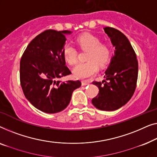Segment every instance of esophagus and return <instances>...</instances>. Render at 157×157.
Segmentation results:
<instances>
[{
  "label": "esophagus",
  "mask_w": 157,
  "mask_h": 157,
  "mask_svg": "<svg viewBox=\"0 0 157 157\" xmlns=\"http://www.w3.org/2000/svg\"><path fill=\"white\" fill-rule=\"evenodd\" d=\"M89 85V82H86V81L82 82V86H85V85Z\"/></svg>",
  "instance_id": "obj_1"
}]
</instances>
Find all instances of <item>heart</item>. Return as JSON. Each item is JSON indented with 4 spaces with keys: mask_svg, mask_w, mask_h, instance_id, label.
I'll return each instance as SVG.
<instances>
[{
    "mask_svg": "<svg viewBox=\"0 0 157 157\" xmlns=\"http://www.w3.org/2000/svg\"><path fill=\"white\" fill-rule=\"evenodd\" d=\"M79 48L88 50L87 62L78 64L73 70L74 75L79 79H87L94 75L98 70V65L104 67L111 58L112 50L107 43H101V39L96 35L85 33L77 39ZM63 55L66 62L70 65L78 63V51L70 44H66L63 48Z\"/></svg>",
    "mask_w": 157,
    "mask_h": 157,
    "instance_id": "1",
    "label": "heart"
}]
</instances>
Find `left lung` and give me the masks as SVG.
Returning a JSON list of instances; mask_svg holds the SVG:
<instances>
[{
    "label": "left lung",
    "mask_w": 157,
    "mask_h": 157,
    "mask_svg": "<svg viewBox=\"0 0 157 157\" xmlns=\"http://www.w3.org/2000/svg\"><path fill=\"white\" fill-rule=\"evenodd\" d=\"M105 32L115 47L102 82H92L99 93L92 100L94 107L103 111H114L129 101L135 91L138 78V61L129 40L120 30L106 27Z\"/></svg>",
    "instance_id": "1"
}]
</instances>
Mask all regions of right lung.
Segmentation results:
<instances>
[{
    "instance_id": "1",
    "label": "right lung",
    "mask_w": 157,
    "mask_h": 157,
    "mask_svg": "<svg viewBox=\"0 0 157 157\" xmlns=\"http://www.w3.org/2000/svg\"><path fill=\"white\" fill-rule=\"evenodd\" d=\"M70 31L47 30L37 35L26 48L20 62V81L28 100L45 113H57L69 105L79 80H58L71 74L65 65L63 48L65 34Z\"/></svg>"
}]
</instances>
